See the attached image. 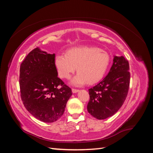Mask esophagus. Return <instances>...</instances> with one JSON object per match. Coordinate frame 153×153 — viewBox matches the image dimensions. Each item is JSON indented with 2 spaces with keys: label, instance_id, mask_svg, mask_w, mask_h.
<instances>
[{
  "label": "esophagus",
  "instance_id": "34e87169",
  "mask_svg": "<svg viewBox=\"0 0 153 153\" xmlns=\"http://www.w3.org/2000/svg\"><path fill=\"white\" fill-rule=\"evenodd\" d=\"M71 91H72V92L74 93H77V92L79 91V90L78 89H71Z\"/></svg>",
  "mask_w": 153,
  "mask_h": 153
}]
</instances>
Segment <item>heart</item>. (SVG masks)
Instances as JSON below:
<instances>
[{
    "instance_id": "heart-1",
    "label": "heart",
    "mask_w": 153,
    "mask_h": 153,
    "mask_svg": "<svg viewBox=\"0 0 153 153\" xmlns=\"http://www.w3.org/2000/svg\"><path fill=\"white\" fill-rule=\"evenodd\" d=\"M110 62L108 53L97 47L71 48L66 54H58L54 58L55 66L62 78H69L77 67L78 72L71 80L75 86L99 82L105 76Z\"/></svg>"
}]
</instances>
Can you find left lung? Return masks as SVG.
<instances>
[{"label":"left lung","mask_w":153,"mask_h":153,"mask_svg":"<svg viewBox=\"0 0 153 153\" xmlns=\"http://www.w3.org/2000/svg\"><path fill=\"white\" fill-rule=\"evenodd\" d=\"M129 62L123 56H114L112 66L101 82L89 89L87 111L98 120L113 116L121 108L128 95L130 73Z\"/></svg>","instance_id":"left-lung-1"}]
</instances>
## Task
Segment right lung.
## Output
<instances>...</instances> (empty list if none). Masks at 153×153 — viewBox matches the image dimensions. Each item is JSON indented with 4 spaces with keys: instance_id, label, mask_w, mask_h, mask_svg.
Wrapping results in <instances>:
<instances>
[{
    "instance_id": "obj_1",
    "label": "right lung",
    "mask_w": 153,
    "mask_h": 153,
    "mask_svg": "<svg viewBox=\"0 0 153 153\" xmlns=\"http://www.w3.org/2000/svg\"><path fill=\"white\" fill-rule=\"evenodd\" d=\"M54 54L35 48L20 65L19 87L25 108L35 118L47 123L63 115L71 89L58 77Z\"/></svg>"
}]
</instances>
